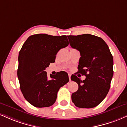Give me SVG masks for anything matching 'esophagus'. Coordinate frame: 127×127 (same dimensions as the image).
<instances>
[{
    "instance_id": "obj_1",
    "label": "esophagus",
    "mask_w": 127,
    "mask_h": 127,
    "mask_svg": "<svg viewBox=\"0 0 127 127\" xmlns=\"http://www.w3.org/2000/svg\"><path fill=\"white\" fill-rule=\"evenodd\" d=\"M68 77H69V80L71 81V74H68Z\"/></svg>"
}]
</instances>
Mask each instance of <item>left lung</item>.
I'll return each instance as SVG.
<instances>
[{
    "mask_svg": "<svg viewBox=\"0 0 127 127\" xmlns=\"http://www.w3.org/2000/svg\"><path fill=\"white\" fill-rule=\"evenodd\" d=\"M70 46L80 51L78 71L86 79L82 81L75 75L71 80L79 89L71 95L77 107L92 108L98 105L107 95L114 70L112 55L103 39L91 34L68 35Z\"/></svg>",
    "mask_w": 127,
    "mask_h": 127,
    "instance_id": "left-lung-1",
    "label": "left lung"
}]
</instances>
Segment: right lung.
Masks as SVG:
<instances>
[{"label": "right lung", "instance_id": "obj_1", "mask_svg": "<svg viewBox=\"0 0 127 127\" xmlns=\"http://www.w3.org/2000/svg\"><path fill=\"white\" fill-rule=\"evenodd\" d=\"M66 35L53 36L45 33L29 36L23 44L18 56V77L20 89L26 100L37 108L48 107L57 99L61 87L69 81L64 71L50 74L48 79L44 70L54 63L60 49L68 45Z\"/></svg>", "mask_w": 127, "mask_h": 127}]
</instances>
